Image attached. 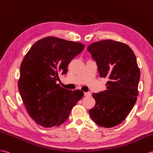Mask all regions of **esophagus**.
<instances>
[{
    "label": "esophagus",
    "instance_id": "34e87169",
    "mask_svg": "<svg viewBox=\"0 0 153 153\" xmlns=\"http://www.w3.org/2000/svg\"><path fill=\"white\" fill-rule=\"evenodd\" d=\"M84 95L85 96L87 97H88V96H91V93L90 92H84Z\"/></svg>",
    "mask_w": 153,
    "mask_h": 153
}]
</instances>
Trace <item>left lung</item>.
I'll list each match as a JSON object with an SVG mask.
<instances>
[{"instance_id": "1", "label": "left lung", "mask_w": 153, "mask_h": 153, "mask_svg": "<svg viewBox=\"0 0 153 153\" xmlns=\"http://www.w3.org/2000/svg\"><path fill=\"white\" fill-rule=\"evenodd\" d=\"M87 51L96 62L100 77H107L106 90L93 93L96 105L89 110L92 120L101 127L120 124L136 103L140 72L135 55L128 45L103 40L89 45Z\"/></svg>"}]
</instances>
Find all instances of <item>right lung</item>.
<instances>
[{
  "label": "right lung",
  "instance_id": "right-lung-1",
  "mask_svg": "<svg viewBox=\"0 0 153 153\" xmlns=\"http://www.w3.org/2000/svg\"><path fill=\"white\" fill-rule=\"evenodd\" d=\"M85 48L80 42L48 37L38 41L23 59L19 91L29 116L42 127L59 126L84 93L56 83L58 74L67 73L73 59Z\"/></svg>",
  "mask_w": 153,
  "mask_h": 153
}]
</instances>
